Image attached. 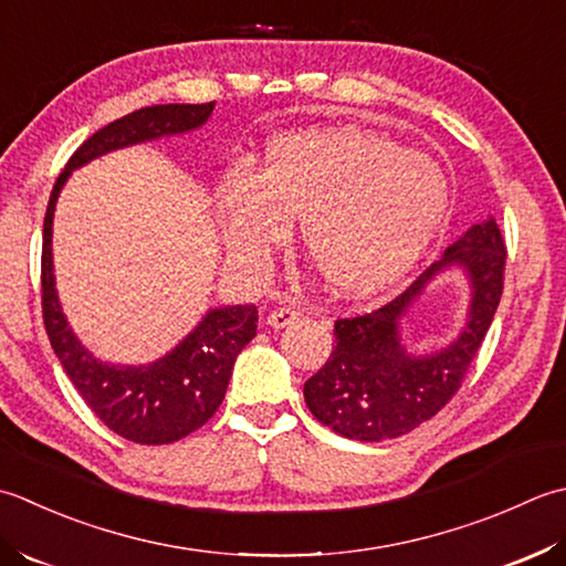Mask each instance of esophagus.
<instances>
[{
	"label": "esophagus",
	"instance_id": "esophagus-1",
	"mask_svg": "<svg viewBox=\"0 0 566 566\" xmlns=\"http://www.w3.org/2000/svg\"><path fill=\"white\" fill-rule=\"evenodd\" d=\"M300 317V310H295V307H291V305H281V307H275V310H271L269 313V325L273 327V329H283V327H287V325H293V322Z\"/></svg>",
	"mask_w": 566,
	"mask_h": 566
}]
</instances>
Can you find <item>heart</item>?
Returning a JSON list of instances; mask_svg holds the SVG:
<instances>
[{"instance_id": "heart-1", "label": "heart", "mask_w": 566, "mask_h": 566, "mask_svg": "<svg viewBox=\"0 0 566 566\" xmlns=\"http://www.w3.org/2000/svg\"><path fill=\"white\" fill-rule=\"evenodd\" d=\"M449 178L434 158L356 126L279 134L217 188L227 253L253 266L300 214V241L327 285L366 297L402 279L444 224Z\"/></svg>"}]
</instances>
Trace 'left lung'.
I'll use <instances>...</instances> for the list:
<instances>
[{
    "instance_id": "8db88e82",
    "label": "left lung",
    "mask_w": 566,
    "mask_h": 566,
    "mask_svg": "<svg viewBox=\"0 0 566 566\" xmlns=\"http://www.w3.org/2000/svg\"><path fill=\"white\" fill-rule=\"evenodd\" d=\"M464 268L472 287L468 325L454 343L415 357L401 347L399 319L442 270ZM505 241L495 219L467 229L408 291L374 313L334 322L337 347L305 380V402L315 418L342 437L380 442L408 434L440 412L461 388L493 322L503 293Z\"/></svg>"
}]
</instances>
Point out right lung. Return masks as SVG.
<instances>
[{"label": "right lung", "mask_w": 566, "mask_h": 566, "mask_svg": "<svg viewBox=\"0 0 566 566\" xmlns=\"http://www.w3.org/2000/svg\"><path fill=\"white\" fill-rule=\"evenodd\" d=\"M207 105H154L136 109L92 134L57 176L43 219L41 305L51 347L87 408L112 432L136 444H170L188 437L222 406L239 352L256 337V305H227L207 313L200 325L166 356L142 366L99 361L83 347L57 303L53 279V212L71 172L117 148L160 136L186 134L210 119Z\"/></svg>", "instance_id": "obj_1"}]
</instances>
